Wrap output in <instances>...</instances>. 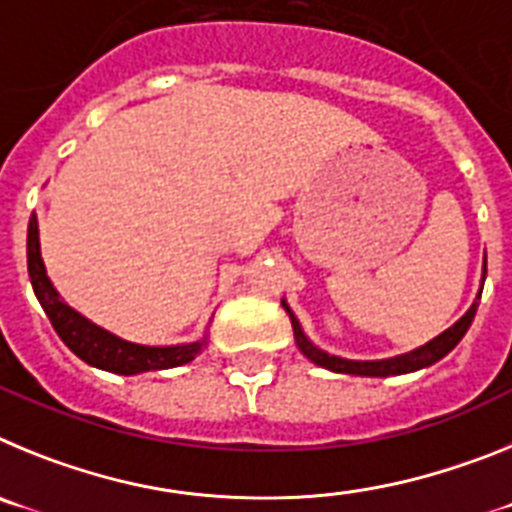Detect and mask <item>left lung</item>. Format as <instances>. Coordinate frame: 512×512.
Returning a JSON list of instances; mask_svg holds the SVG:
<instances>
[{"label": "left lung", "mask_w": 512, "mask_h": 512, "mask_svg": "<svg viewBox=\"0 0 512 512\" xmlns=\"http://www.w3.org/2000/svg\"><path fill=\"white\" fill-rule=\"evenodd\" d=\"M487 277V256L482 261V284H485ZM482 284H479V292H477V300L472 302L464 315L456 320L451 328H446L441 336H436L433 341L423 343V346L413 348L408 354H400V356H390V359H377V361H359V359H343V356L336 354H328L323 348H318L310 338L305 336V330H302L300 320L297 315L292 312V307L282 300V307L287 310L289 320H292V330H295V343L300 348L302 354L312 361V364L323 366L328 372H336V374H354V377H397V374H410V372H418V369H425V366L436 364L441 361L443 356L449 354L451 348L464 338V333L469 330L474 320V312H477L479 305V297H482Z\"/></svg>", "instance_id": "8db88e82"}]
</instances>
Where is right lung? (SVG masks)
<instances>
[{"label": "right lung", "instance_id": "1", "mask_svg": "<svg viewBox=\"0 0 512 512\" xmlns=\"http://www.w3.org/2000/svg\"><path fill=\"white\" fill-rule=\"evenodd\" d=\"M27 274H30V284H33L40 307L45 310L61 341L81 361H87L89 366H97L102 372L122 374V377L161 372V369L189 364L207 348V330L200 341L176 343V346H146V343H135L117 336L112 330L92 323L79 310H74L69 302L58 295V289L53 287L51 277L45 271L43 256H40L38 217L35 215L30 217V225H27Z\"/></svg>", "mask_w": 512, "mask_h": 512}]
</instances>
